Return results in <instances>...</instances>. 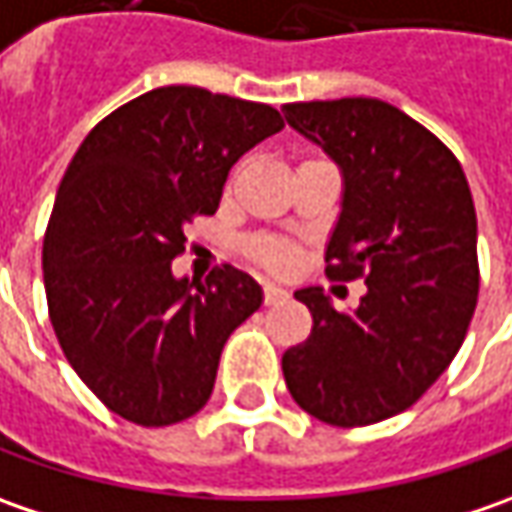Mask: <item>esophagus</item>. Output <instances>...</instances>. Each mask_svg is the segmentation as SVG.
<instances>
[{"instance_id": "1", "label": "esophagus", "mask_w": 512, "mask_h": 512, "mask_svg": "<svg viewBox=\"0 0 512 512\" xmlns=\"http://www.w3.org/2000/svg\"><path fill=\"white\" fill-rule=\"evenodd\" d=\"M283 298H289V292L283 286H275V283H266L263 286V303H278Z\"/></svg>"}]
</instances>
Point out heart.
Listing matches in <instances>:
<instances>
[{"label": "heart", "mask_w": 512, "mask_h": 512, "mask_svg": "<svg viewBox=\"0 0 512 512\" xmlns=\"http://www.w3.org/2000/svg\"><path fill=\"white\" fill-rule=\"evenodd\" d=\"M246 257L257 263L260 269L266 272H275V275H283L289 272L295 263H298V246L283 240V237H275V234H257V237H249L246 240Z\"/></svg>", "instance_id": "obj_1"}]
</instances>
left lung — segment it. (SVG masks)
Listing matches in <instances>:
<instances>
[{
	"instance_id": "8db88e82",
	"label": "left lung",
	"mask_w": 512,
	"mask_h": 512,
	"mask_svg": "<svg viewBox=\"0 0 512 512\" xmlns=\"http://www.w3.org/2000/svg\"><path fill=\"white\" fill-rule=\"evenodd\" d=\"M286 123L344 171L326 278L364 280L355 312L323 289L283 352L295 404L332 427H367L412 407L464 344L478 303L476 206L456 154L401 108L369 97L289 102Z\"/></svg>"
}]
</instances>
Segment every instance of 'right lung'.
Returning a JSON list of instances; mask_svg holds the SVG:
<instances>
[{"mask_svg": "<svg viewBox=\"0 0 512 512\" xmlns=\"http://www.w3.org/2000/svg\"><path fill=\"white\" fill-rule=\"evenodd\" d=\"M280 128L272 105L168 85L77 148L42 243L48 318L82 384L125 421L168 427L203 410L226 338L260 309L246 272L177 280L171 260L183 229L217 212L229 168Z\"/></svg>", "mask_w": 512, "mask_h": 512, "instance_id": "1", "label": "right lung"}]
</instances>
